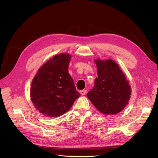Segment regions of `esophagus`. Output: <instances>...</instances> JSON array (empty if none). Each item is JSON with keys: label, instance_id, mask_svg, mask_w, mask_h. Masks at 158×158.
Listing matches in <instances>:
<instances>
[{"label": "esophagus", "instance_id": "1", "mask_svg": "<svg viewBox=\"0 0 158 158\" xmlns=\"http://www.w3.org/2000/svg\"><path fill=\"white\" fill-rule=\"evenodd\" d=\"M80 93L81 94V95H85V94H86V90H85V89H82V90H81L80 92Z\"/></svg>", "mask_w": 158, "mask_h": 158}]
</instances>
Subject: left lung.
I'll return each mask as SVG.
<instances>
[{"label": "left lung", "mask_w": 158, "mask_h": 158, "mask_svg": "<svg viewBox=\"0 0 158 158\" xmlns=\"http://www.w3.org/2000/svg\"><path fill=\"white\" fill-rule=\"evenodd\" d=\"M98 77L93 89L87 94L88 99L99 112L114 114L121 112L131 98V88L125 74L111 59H95Z\"/></svg>", "instance_id": "8db88e82"}]
</instances>
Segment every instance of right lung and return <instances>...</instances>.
<instances>
[{
    "label": "right lung",
    "instance_id": "add662e5",
    "mask_svg": "<svg viewBox=\"0 0 158 158\" xmlns=\"http://www.w3.org/2000/svg\"><path fill=\"white\" fill-rule=\"evenodd\" d=\"M71 56L60 53L47 60L38 70L31 88V100L45 116L58 117L67 112L80 94L69 73Z\"/></svg>",
    "mask_w": 158,
    "mask_h": 158
}]
</instances>
